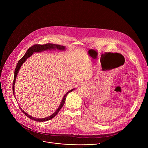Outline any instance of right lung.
I'll return each instance as SVG.
<instances>
[{
  "instance_id": "1",
  "label": "right lung",
  "mask_w": 148,
  "mask_h": 148,
  "mask_svg": "<svg viewBox=\"0 0 148 148\" xmlns=\"http://www.w3.org/2000/svg\"><path fill=\"white\" fill-rule=\"evenodd\" d=\"M66 49V47L64 46H61L60 45H55V44H52V43H47L46 45H35L31 47L30 48H29L27 51H26V54L24 55V56L21 58L17 62L16 67L15 69L14 70V79H13V95L15 97V93H14V85H15V82L16 80V78H17V75L18 74V73L20 69L22 67V66L23 64V63L27 60V58H29L30 56H32L33 53H40V52H42V51H46V50H61V51H64ZM75 88L71 89V90H70L69 91H68L64 95L63 97L60 105H59L58 108L57 109V110L50 116L46 117V118H34L33 116H32L31 115H29V114H27L26 112H25V111H23L22 110V108H21L20 107H19L20 108V110H22V111L29 118H30L31 119L33 120V121H36L37 122H45L49 120H50L51 119H52L53 118H54L57 114L58 112L60 111V110H61V108L63 107V105L64 104L65 101H66V97L67 95V94L73 91V90H74Z\"/></svg>"
}]
</instances>
